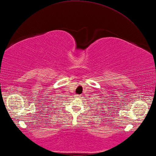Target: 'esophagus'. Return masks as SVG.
Instances as JSON below:
<instances>
[{"label": "esophagus", "mask_w": 156, "mask_h": 156, "mask_svg": "<svg viewBox=\"0 0 156 156\" xmlns=\"http://www.w3.org/2000/svg\"><path fill=\"white\" fill-rule=\"evenodd\" d=\"M75 97H81V95H80V94H75Z\"/></svg>", "instance_id": "obj_1"}]
</instances>
